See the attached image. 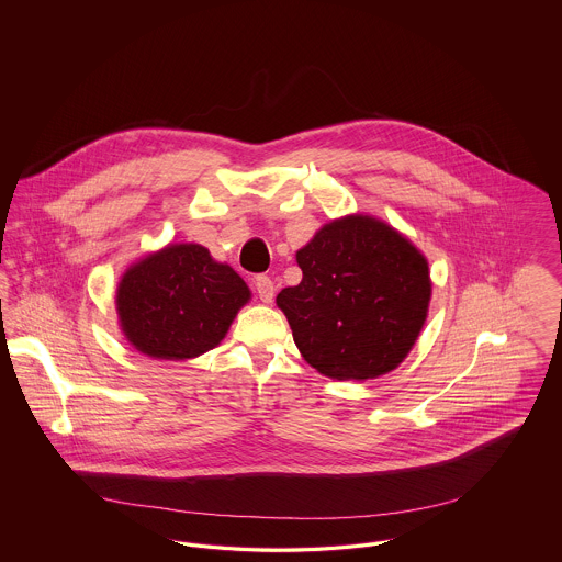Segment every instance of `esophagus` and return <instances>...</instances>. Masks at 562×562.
<instances>
[{
  "label": "esophagus",
  "mask_w": 562,
  "mask_h": 562,
  "mask_svg": "<svg viewBox=\"0 0 562 562\" xmlns=\"http://www.w3.org/2000/svg\"><path fill=\"white\" fill-rule=\"evenodd\" d=\"M255 289H257V294H259V299H261L263 303H271V299H273V294H276V286H273V282H271L269 276H257V278H255Z\"/></svg>",
  "instance_id": "obj_1"
}]
</instances>
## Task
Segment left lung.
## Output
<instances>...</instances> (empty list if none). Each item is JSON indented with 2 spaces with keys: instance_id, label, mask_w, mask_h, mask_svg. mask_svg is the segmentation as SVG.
Returning <instances> with one entry per match:
<instances>
[{
  "instance_id": "1",
  "label": "left lung",
  "mask_w": 562,
  "mask_h": 562,
  "mask_svg": "<svg viewBox=\"0 0 562 562\" xmlns=\"http://www.w3.org/2000/svg\"><path fill=\"white\" fill-rule=\"evenodd\" d=\"M303 280L276 296L303 358L333 379H373L404 360L428 316L426 257L390 225L346 216L296 252Z\"/></svg>"
}]
</instances>
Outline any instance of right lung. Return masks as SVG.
<instances>
[{"instance_id":"1","label":"right lung","mask_w":562,"mask_h":562,"mask_svg":"<svg viewBox=\"0 0 562 562\" xmlns=\"http://www.w3.org/2000/svg\"><path fill=\"white\" fill-rule=\"evenodd\" d=\"M250 299L240 276L200 244H175L128 269L117 289L122 330L160 360L195 358L225 337Z\"/></svg>"}]
</instances>
